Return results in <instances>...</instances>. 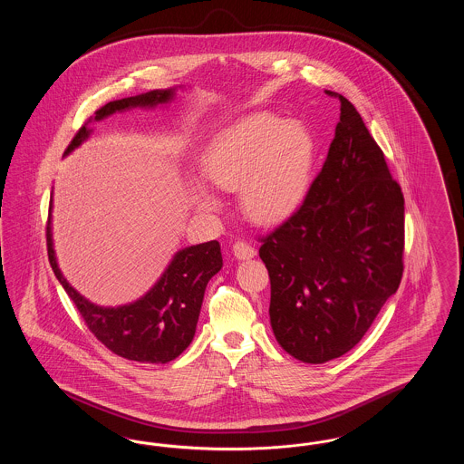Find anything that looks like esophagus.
I'll return each instance as SVG.
<instances>
[{
    "label": "esophagus",
    "mask_w": 464,
    "mask_h": 464,
    "mask_svg": "<svg viewBox=\"0 0 464 464\" xmlns=\"http://www.w3.org/2000/svg\"><path fill=\"white\" fill-rule=\"evenodd\" d=\"M233 254L237 259H252L256 256V248L246 242H237L233 245Z\"/></svg>",
    "instance_id": "34e87169"
}]
</instances>
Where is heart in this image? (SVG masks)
<instances>
[{"label": "heart", "mask_w": 464, "mask_h": 464, "mask_svg": "<svg viewBox=\"0 0 464 464\" xmlns=\"http://www.w3.org/2000/svg\"><path fill=\"white\" fill-rule=\"evenodd\" d=\"M314 144L303 125L269 112L245 116L210 144L203 160L208 182L226 193L240 191L243 214L259 224L292 218L308 193ZM199 203L218 199L199 191Z\"/></svg>", "instance_id": "heart-1"}]
</instances>
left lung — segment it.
Instances as JSON below:
<instances>
[{
    "mask_svg": "<svg viewBox=\"0 0 464 464\" xmlns=\"http://www.w3.org/2000/svg\"><path fill=\"white\" fill-rule=\"evenodd\" d=\"M341 102L329 155L297 212L261 238L269 320L306 363L348 353L403 275V193L353 104Z\"/></svg>",
    "mask_w": 464,
    "mask_h": 464,
    "instance_id": "obj_1",
    "label": "left lung"
}]
</instances>
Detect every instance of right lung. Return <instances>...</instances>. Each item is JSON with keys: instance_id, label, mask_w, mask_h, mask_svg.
I'll list each match as a JSON object with an SVG mask.
<instances>
[{"instance_id": "add662e5", "label": "right lung", "mask_w": 464, "mask_h": 464, "mask_svg": "<svg viewBox=\"0 0 464 464\" xmlns=\"http://www.w3.org/2000/svg\"><path fill=\"white\" fill-rule=\"evenodd\" d=\"M172 97L174 89L151 90L112 101L95 111V120L99 121L116 111L137 106L153 108L169 102ZM89 121L72 137L64 155L89 137ZM46 248L57 280L80 311L90 332L112 353L142 363H167L189 346L197 331L207 284L222 267L221 245L216 240L182 248L144 297L120 308H101L80 295L63 276L52 246L50 218L46 226Z\"/></svg>"}]
</instances>
